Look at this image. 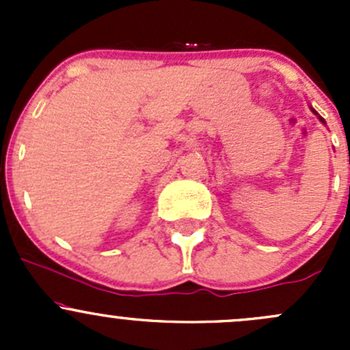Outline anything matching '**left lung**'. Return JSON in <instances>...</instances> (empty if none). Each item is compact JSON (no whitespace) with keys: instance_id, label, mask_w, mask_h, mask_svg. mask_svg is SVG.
Listing matches in <instances>:
<instances>
[{"instance_id":"1","label":"left lung","mask_w":350,"mask_h":350,"mask_svg":"<svg viewBox=\"0 0 350 350\" xmlns=\"http://www.w3.org/2000/svg\"><path fill=\"white\" fill-rule=\"evenodd\" d=\"M312 111H313V113H315V115H317V116H319V118H320V122H322V123H325V120H323V118H322V116H320V115H319V113H317V111H315V109H313V108H312Z\"/></svg>"}]
</instances>
